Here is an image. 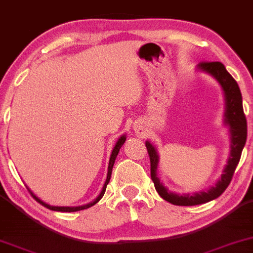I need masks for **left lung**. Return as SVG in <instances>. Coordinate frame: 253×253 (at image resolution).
I'll return each instance as SVG.
<instances>
[{
    "label": "left lung",
    "mask_w": 253,
    "mask_h": 253,
    "mask_svg": "<svg viewBox=\"0 0 253 253\" xmlns=\"http://www.w3.org/2000/svg\"><path fill=\"white\" fill-rule=\"evenodd\" d=\"M198 68L214 76L221 84L224 91L225 105H227L225 107V124L229 125L231 133L230 157H229L228 164L223 171V174L221 176V179L217 181L215 186L211 187L207 192H200V193H194L193 195H178L176 193H171L158 179L156 174L158 155L153 144L147 141L146 147L150 158V176L154 181L155 188L164 200L172 205H177V206H195V205L206 204L208 201L220 197L230 184L238 162L241 160L242 150L245 146L248 135V125L243 110V104H242V93L240 86L234 80V77L218 61L200 62Z\"/></svg>",
    "instance_id": "8db88e82"
}]
</instances>
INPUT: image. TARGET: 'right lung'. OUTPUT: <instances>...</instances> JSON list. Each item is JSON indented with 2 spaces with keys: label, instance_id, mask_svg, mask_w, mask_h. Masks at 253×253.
I'll list each match as a JSON object with an SVG mask.
<instances>
[{
  "label": "right lung",
  "instance_id": "add662e5",
  "mask_svg": "<svg viewBox=\"0 0 253 253\" xmlns=\"http://www.w3.org/2000/svg\"><path fill=\"white\" fill-rule=\"evenodd\" d=\"M125 141H126V137H125V135H123V136L120 137L119 140H118V142H117L116 146H114L113 150H112V154H111V157H110V162H109V170H107V178H106V181H105V184H104V187H103L102 192H100V194L98 195V197L96 198L95 200L92 201V203H90V204H87V205H84V206H79V207H56V206H50V205H47V204H45V203H43V201L40 200L39 198H37L36 195L33 194L32 192L29 190V191H30V193L32 194V197L35 198V199H36L37 201H38V203H40V204L42 205V206H45L46 208H48V210H50V211H77L86 210V208H89V207L93 206V205L97 204L100 199H102L103 195H104V193H105L106 186H107V184H109V181H110V179H111V173H112V168H113L114 161H116L117 155H118V153H119V150H120L121 146H123V144L125 143Z\"/></svg>",
  "mask_w": 253,
  "mask_h": 253
}]
</instances>
